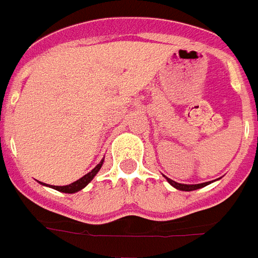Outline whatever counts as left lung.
Wrapping results in <instances>:
<instances>
[{
    "label": "left lung",
    "mask_w": 258,
    "mask_h": 258,
    "mask_svg": "<svg viewBox=\"0 0 258 258\" xmlns=\"http://www.w3.org/2000/svg\"><path fill=\"white\" fill-rule=\"evenodd\" d=\"M165 179L168 180V183L173 186L175 189H178V190L182 191H191V190H197V189H202L204 186H207L210 184V182H204V183H197V184H184V183H178V182H175L172 179H169L165 176Z\"/></svg>",
    "instance_id": "8db88e82"
}]
</instances>
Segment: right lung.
Here are the masks:
<instances>
[{"mask_svg": "<svg viewBox=\"0 0 258 258\" xmlns=\"http://www.w3.org/2000/svg\"><path fill=\"white\" fill-rule=\"evenodd\" d=\"M103 162L104 160H101L100 164H97L96 167L93 168L90 172L86 173L85 176H82L79 180H76V182H74V183L67 184V186H52V184H50V187H52V189H55V190L58 191H62V193H76V191L82 190V189H85L86 186L90 183L91 180H93V178L97 175V172L101 169V167H103Z\"/></svg>", "mask_w": 258, "mask_h": 258, "instance_id": "obj_1", "label": "right lung"}]
</instances>
